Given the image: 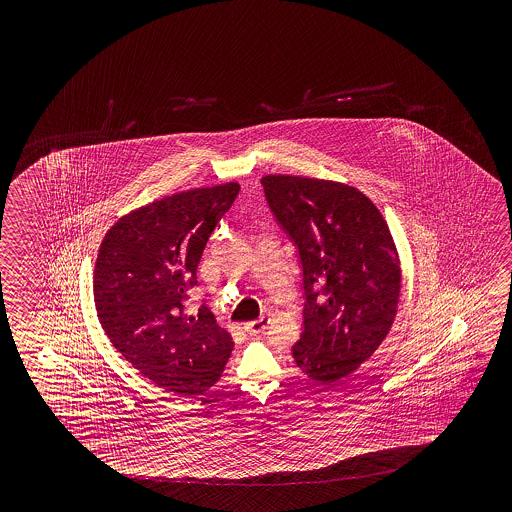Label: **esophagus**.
<instances>
[{
	"instance_id": "1",
	"label": "esophagus",
	"mask_w": 512,
	"mask_h": 512,
	"mask_svg": "<svg viewBox=\"0 0 512 512\" xmlns=\"http://www.w3.org/2000/svg\"><path fill=\"white\" fill-rule=\"evenodd\" d=\"M269 318L267 316H261V318H258V320H254V322H247L245 324V331L249 333V335H260V333H263L267 327H269Z\"/></svg>"
}]
</instances>
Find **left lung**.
<instances>
[{
  "mask_svg": "<svg viewBox=\"0 0 512 512\" xmlns=\"http://www.w3.org/2000/svg\"><path fill=\"white\" fill-rule=\"evenodd\" d=\"M261 186L302 269L294 362L313 381L337 382L370 359L397 315L401 267L392 234L353 186L296 175H265Z\"/></svg>",
  "mask_w": 512,
  "mask_h": 512,
  "instance_id": "1",
  "label": "left lung"
}]
</instances>
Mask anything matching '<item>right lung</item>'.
<instances>
[{"mask_svg":"<svg viewBox=\"0 0 512 512\" xmlns=\"http://www.w3.org/2000/svg\"><path fill=\"white\" fill-rule=\"evenodd\" d=\"M238 183L163 197L120 218L95 263V307L111 344L144 377L177 395L219 381L234 342L207 305L186 311L197 265Z\"/></svg>","mask_w":512,"mask_h":512,"instance_id":"right-lung-1","label":"right lung"}]
</instances>
